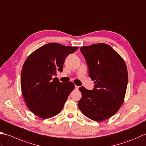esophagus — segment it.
Listing matches in <instances>:
<instances>
[{
    "instance_id": "esophagus-1",
    "label": "esophagus",
    "mask_w": 146,
    "mask_h": 146,
    "mask_svg": "<svg viewBox=\"0 0 146 146\" xmlns=\"http://www.w3.org/2000/svg\"><path fill=\"white\" fill-rule=\"evenodd\" d=\"M79 86H75V89L76 90H79Z\"/></svg>"
}]
</instances>
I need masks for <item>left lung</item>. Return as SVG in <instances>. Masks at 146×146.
Instances as JSON below:
<instances>
[{
	"instance_id": "left-lung-1",
	"label": "left lung",
	"mask_w": 146,
	"mask_h": 146,
	"mask_svg": "<svg viewBox=\"0 0 146 146\" xmlns=\"http://www.w3.org/2000/svg\"><path fill=\"white\" fill-rule=\"evenodd\" d=\"M80 50L95 85L92 90L79 88L82 98L78 107L91 119L106 120L116 113L124 100L128 84L125 62L116 51L104 43L82 46Z\"/></svg>"
}]
</instances>
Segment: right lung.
<instances>
[{"label":"right lung","instance_id":"right-lung-1","mask_svg":"<svg viewBox=\"0 0 146 146\" xmlns=\"http://www.w3.org/2000/svg\"><path fill=\"white\" fill-rule=\"evenodd\" d=\"M78 48L49 43L25 60L21 74V92L27 107L35 115L47 119L61 112L75 86L53 77L62 72L65 58Z\"/></svg>","mask_w":146,"mask_h":146}]
</instances>
